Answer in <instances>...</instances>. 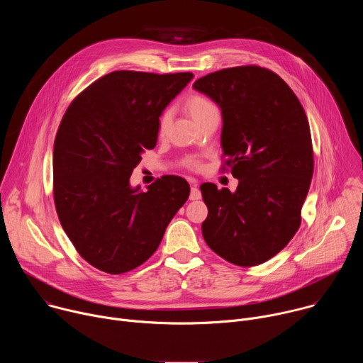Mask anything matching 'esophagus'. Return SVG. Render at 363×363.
<instances>
[{"instance_id":"1","label":"esophagus","mask_w":363,"mask_h":363,"mask_svg":"<svg viewBox=\"0 0 363 363\" xmlns=\"http://www.w3.org/2000/svg\"><path fill=\"white\" fill-rule=\"evenodd\" d=\"M199 198H201V191L198 189V186H196V185H194V186L191 188L189 199H191V201H196V199H199Z\"/></svg>"}]
</instances>
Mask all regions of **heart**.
I'll return each mask as SVG.
<instances>
[{"mask_svg":"<svg viewBox=\"0 0 363 363\" xmlns=\"http://www.w3.org/2000/svg\"><path fill=\"white\" fill-rule=\"evenodd\" d=\"M185 109L189 112V115L194 118L196 123H201L205 118L218 113V108L216 103L210 97H206L205 94H201V93H192L185 99ZM169 125H171V113L169 111H164L158 118V126H157L158 135L161 138L167 135ZM186 164L189 168L198 167V161L195 158H189Z\"/></svg>","mask_w":363,"mask_h":363,"instance_id":"1","label":"heart"}]
</instances>
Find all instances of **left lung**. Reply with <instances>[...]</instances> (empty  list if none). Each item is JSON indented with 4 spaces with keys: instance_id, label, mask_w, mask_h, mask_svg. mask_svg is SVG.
I'll list each match as a JSON object with an SVG mask.
<instances>
[{
    "instance_id": "1",
    "label": "left lung",
    "mask_w": 363,
    "mask_h": 363,
    "mask_svg": "<svg viewBox=\"0 0 363 363\" xmlns=\"http://www.w3.org/2000/svg\"><path fill=\"white\" fill-rule=\"evenodd\" d=\"M194 87L221 108V171L238 179L235 192L201 185L208 206L203 240L235 266H258L280 252L301 223L315 168L306 112L289 84L260 66L223 69Z\"/></svg>"
}]
</instances>
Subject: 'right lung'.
<instances>
[{
    "mask_svg": "<svg viewBox=\"0 0 363 363\" xmlns=\"http://www.w3.org/2000/svg\"><path fill=\"white\" fill-rule=\"evenodd\" d=\"M192 73L118 70L93 82L67 108L53 150V194L60 224L84 260L128 273L157 251L189 196L188 182L164 175L146 192L129 178L143 149L158 140V118Z\"/></svg>",
    "mask_w": 363,
    "mask_h": 363,
    "instance_id": "add662e5",
    "label": "right lung"
}]
</instances>
